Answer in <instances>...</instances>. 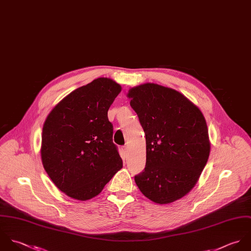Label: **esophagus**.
<instances>
[{"label":"esophagus","mask_w":251,"mask_h":251,"mask_svg":"<svg viewBox=\"0 0 251 251\" xmlns=\"http://www.w3.org/2000/svg\"><path fill=\"white\" fill-rule=\"evenodd\" d=\"M122 151H123L124 155L127 156V154H128V148H127V147H123V148H122Z\"/></svg>","instance_id":"esophagus-1"}]
</instances>
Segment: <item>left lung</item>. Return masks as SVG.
<instances>
[{
  "label": "left lung",
  "instance_id": "obj_1",
  "mask_svg": "<svg viewBox=\"0 0 251 251\" xmlns=\"http://www.w3.org/2000/svg\"><path fill=\"white\" fill-rule=\"evenodd\" d=\"M127 97L146 133L147 164L135 176L139 189L159 204L179 200L196 185L209 156L203 114L180 92L156 83L133 87Z\"/></svg>",
  "mask_w": 251,
  "mask_h": 251
}]
</instances>
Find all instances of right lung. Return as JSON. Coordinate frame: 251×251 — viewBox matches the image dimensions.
<instances>
[{
    "instance_id": "obj_1",
    "label": "right lung",
    "mask_w": 251,
    "mask_h": 251,
    "mask_svg": "<svg viewBox=\"0 0 251 251\" xmlns=\"http://www.w3.org/2000/svg\"><path fill=\"white\" fill-rule=\"evenodd\" d=\"M121 89L111 78L94 79L60 100L45 121L42 162L53 183L70 198L96 197L123 166L107 118Z\"/></svg>"
}]
</instances>
